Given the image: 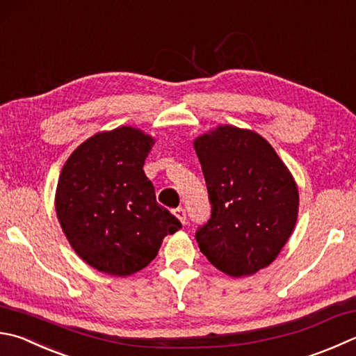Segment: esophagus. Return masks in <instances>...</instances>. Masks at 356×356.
Masks as SVG:
<instances>
[{
    "label": "esophagus",
    "instance_id": "1",
    "mask_svg": "<svg viewBox=\"0 0 356 356\" xmlns=\"http://www.w3.org/2000/svg\"><path fill=\"white\" fill-rule=\"evenodd\" d=\"M173 216H175L183 225L186 223V211L183 209V207H178V209L173 211Z\"/></svg>",
    "mask_w": 356,
    "mask_h": 356
}]
</instances>
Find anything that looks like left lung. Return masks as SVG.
Listing matches in <instances>:
<instances>
[{
    "label": "left lung",
    "mask_w": 356,
    "mask_h": 356,
    "mask_svg": "<svg viewBox=\"0 0 356 356\" xmlns=\"http://www.w3.org/2000/svg\"><path fill=\"white\" fill-rule=\"evenodd\" d=\"M193 149L212 204L195 234L200 251L227 276H252L273 264L296 226V181L252 130L218 125L193 140Z\"/></svg>",
    "instance_id": "left-lung-1"
}]
</instances>
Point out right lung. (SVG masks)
Segmentation results:
<instances>
[{
    "label": "right lung",
    "instance_id": "obj_1",
    "mask_svg": "<svg viewBox=\"0 0 356 356\" xmlns=\"http://www.w3.org/2000/svg\"><path fill=\"white\" fill-rule=\"evenodd\" d=\"M155 139L135 127L96 133L80 144L58 177L56 212L85 264L125 277L156 257L181 223L156 203L144 163Z\"/></svg>",
    "mask_w": 356,
    "mask_h": 356
}]
</instances>
